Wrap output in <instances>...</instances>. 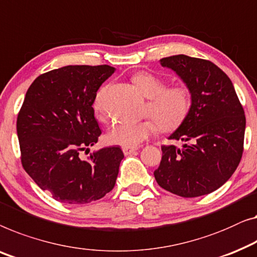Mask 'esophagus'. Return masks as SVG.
Masks as SVG:
<instances>
[{
    "label": "esophagus",
    "mask_w": 257,
    "mask_h": 257,
    "mask_svg": "<svg viewBox=\"0 0 257 257\" xmlns=\"http://www.w3.org/2000/svg\"><path fill=\"white\" fill-rule=\"evenodd\" d=\"M138 150L137 147H122V152H124L125 155H128V154H132L135 153V152Z\"/></svg>",
    "instance_id": "obj_1"
}]
</instances>
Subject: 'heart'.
<instances>
[{
  "mask_svg": "<svg viewBox=\"0 0 257 257\" xmlns=\"http://www.w3.org/2000/svg\"><path fill=\"white\" fill-rule=\"evenodd\" d=\"M132 80L141 94L148 98L146 113H150L156 120L147 118L141 121L117 122L106 135V141L111 145L137 147L148 137L154 135L158 127L166 132L177 128L190 111L191 92L187 85L174 84L166 87L165 81L148 72L137 73ZM106 89V87L99 89L92 103L96 116L99 119L105 116L104 96Z\"/></svg>",
  "mask_w": 257,
  "mask_h": 257,
  "instance_id": "b5f03b06",
  "label": "heart"
}]
</instances>
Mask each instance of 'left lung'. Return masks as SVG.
<instances>
[{
    "instance_id": "8db88e82",
    "label": "left lung",
    "mask_w": 257,
    "mask_h": 257,
    "mask_svg": "<svg viewBox=\"0 0 257 257\" xmlns=\"http://www.w3.org/2000/svg\"><path fill=\"white\" fill-rule=\"evenodd\" d=\"M191 92L187 118L169 139L182 147L162 146L154 172L160 187L192 198L213 192L229 180L243 152L246 117L229 77L213 62L184 54L160 60Z\"/></svg>"
}]
</instances>
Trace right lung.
Returning a JSON list of instances; mask_svg holds the SVG:
<instances>
[{
    "instance_id": "obj_1",
    "label": "right lung",
    "mask_w": 257,
    "mask_h": 257,
    "mask_svg": "<svg viewBox=\"0 0 257 257\" xmlns=\"http://www.w3.org/2000/svg\"><path fill=\"white\" fill-rule=\"evenodd\" d=\"M114 70L107 65L65 66L39 75L28 89L17 117L22 165L58 202L90 203L116 184L120 147L82 158L102 133L92 103Z\"/></svg>"
}]
</instances>
